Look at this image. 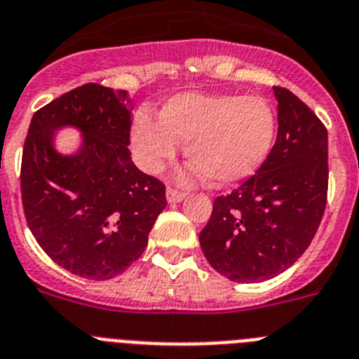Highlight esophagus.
<instances>
[{
	"label": "esophagus",
	"instance_id": "1",
	"mask_svg": "<svg viewBox=\"0 0 359 359\" xmlns=\"http://www.w3.org/2000/svg\"><path fill=\"white\" fill-rule=\"evenodd\" d=\"M184 197H186V193L177 191V189H173V188H168L166 198H168V202H170V204H179V202L184 201Z\"/></svg>",
	"mask_w": 359,
	"mask_h": 359
}]
</instances>
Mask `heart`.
Returning <instances> with one entry per match:
<instances>
[{"label":"heart","instance_id":"1","mask_svg":"<svg viewBox=\"0 0 359 359\" xmlns=\"http://www.w3.org/2000/svg\"><path fill=\"white\" fill-rule=\"evenodd\" d=\"M274 133L276 115L260 95L184 92L164 101L158 119L137 111L132 146L144 170L158 171L175 158L179 142H186L193 170L224 186L258 171L269 157Z\"/></svg>","mask_w":359,"mask_h":359}]
</instances>
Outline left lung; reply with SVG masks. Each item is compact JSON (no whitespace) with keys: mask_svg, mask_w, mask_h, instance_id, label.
<instances>
[{"mask_svg":"<svg viewBox=\"0 0 359 359\" xmlns=\"http://www.w3.org/2000/svg\"><path fill=\"white\" fill-rule=\"evenodd\" d=\"M278 135L249 180L213 204L201 248L215 271L240 283L274 278L309 248L327 201V130L294 93L274 88Z\"/></svg>","mask_w":359,"mask_h":359,"instance_id":"1","label":"left lung"}]
</instances>
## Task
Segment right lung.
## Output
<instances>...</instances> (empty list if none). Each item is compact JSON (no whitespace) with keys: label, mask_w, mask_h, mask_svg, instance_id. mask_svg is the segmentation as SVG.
Here are the masks:
<instances>
[{"label":"right lung","mask_w":359,"mask_h":359,"mask_svg":"<svg viewBox=\"0 0 359 359\" xmlns=\"http://www.w3.org/2000/svg\"><path fill=\"white\" fill-rule=\"evenodd\" d=\"M132 110L126 90L88 83L30 121L21 162L25 217L43 251L83 278L124 273L166 208L164 184L130 157ZM67 127L80 133L70 154L57 148V132Z\"/></svg>","instance_id":"add662e5"}]
</instances>
